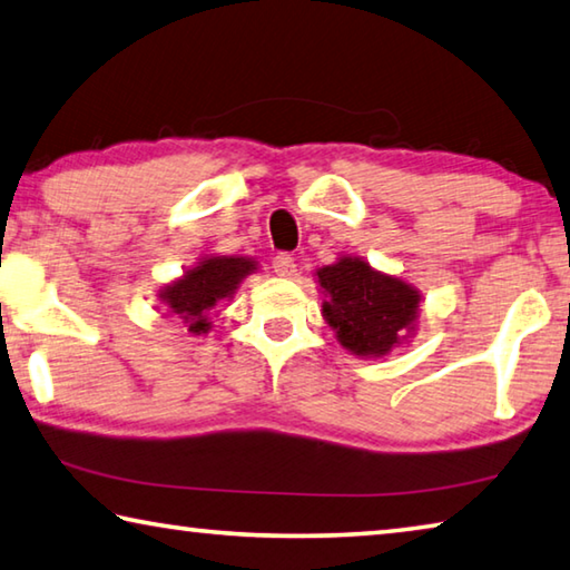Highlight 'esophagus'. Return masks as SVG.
I'll list each match as a JSON object with an SVG mask.
<instances>
[{
	"instance_id": "34e87169",
	"label": "esophagus",
	"mask_w": 570,
	"mask_h": 570,
	"mask_svg": "<svg viewBox=\"0 0 570 570\" xmlns=\"http://www.w3.org/2000/svg\"><path fill=\"white\" fill-rule=\"evenodd\" d=\"M272 268L276 276H284V278H292L296 276V258L292 254H276Z\"/></svg>"
}]
</instances>
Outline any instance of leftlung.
<instances>
[{"label":"left lung","mask_w":570,"mask_h":570,"mask_svg":"<svg viewBox=\"0 0 570 570\" xmlns=\"http://www.w3.org/2000/svg\"><path fill=\"white\" fill-rule=\"evenodd\" d=\"M320 284L330 294V302H324L326 322L352 354H387L417 314L420 296L412 286L372 272L360 258L324 266Z\"/></svg>","instance_id":"obj_1"}]
</instances>
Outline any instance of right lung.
<instances>
[{
    "instance_id": "1",
    "label": "right lung",
    "mask_w": 570,
    "mask_h": 570,
    "mask_svg": "<svg viewBox=\"0 0 570 570\" xmlns=\"http://www.w3.org/2000/svg\"><path fill=\"white\" fill-rule=\"evenodd\" d=\"M250 268H254V262H248V258H206L160 296L170 312L188 324L190 332H208V312L220 298L234 294L236 284Z\"/></svg>"
}]
</instances>
